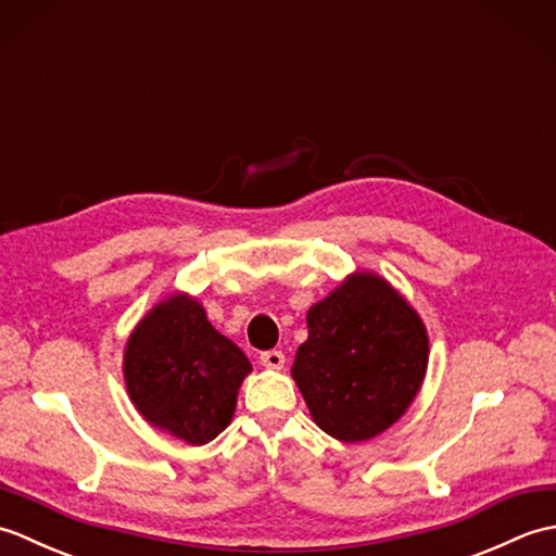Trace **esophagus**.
<instances>
[{"mask_svg":"<svg viewBox=\"0 0 556 556\" xmlns=\"http://www.w3.org/2000/svg\"><path fill=\"white\" fill-rule=\"evenodd\" d=\"M285 353L281 351H265L263 356H260V363L265 365V368H269V370H281L285 368Z\"/></svg>","mask_w":556,"mask_h":556,"instance_id":"esophagus-1","label":"esophagus"}]
</instances>
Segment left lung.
Listing matches in <instances>:
<instances>
[{
	"instance_id": "8db88e82",
	"label": "left lung",
	"mask_w": 556,
	"mask_h": 556,
	"mask_svg": "<svg viewBox=\"0 0 556 556\" xmlns=\"http://www.w3.org/2000/svg\"><path fill=\"white\" fill-rule=\"evenodd\" d=\"M305 323L291 377L317 428L356 444L404 418L430 361L428 327L404 293L356 269L311 305Z\"/></svg>"
}]
</instances>
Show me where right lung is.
Here are the masks:
<instances>
[{
	"label": "right lung",
	"mask_w": 556,
	"mask_h": 556,
	"mask_svg": "<svg viewBox=\"0 0 556 556\" xmlns=\"http://www.w3.org/2000/svg\"><path fill=\"white\" fill-rule=\"evenodd\" d=\"M122 370L128 399L148 425L200 446L227 430L253 365L212 327L203 303L174 291L131 329Z\"/></svg>",
	"instance_id": "obj_1"
}]
</instances>
